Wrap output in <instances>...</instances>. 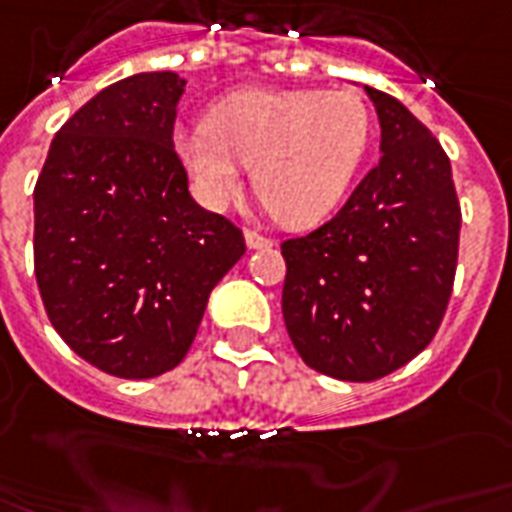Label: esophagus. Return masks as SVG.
I'll return each mask as SVG.
<instances>
[{"instance_id": "34e87169", "label": "esophagus", "mask_w": 512, "mask_h": 512, "mask_svg": "<svg viewBox=\"0 0 512 512\" xmlns=\"http://www.w3.org/2000/svg\"><path fill=\"white\" fill-rule=\"evenodd\" d=\"M244 238H246V246H249V249H271V246H274V238L260 236L257 230H246Z\"/></svg>"}]
</instances>
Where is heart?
I'll return each mask as SVG.
<instances>
[{
  "instance_id": "b5f03b06",
  "label": "heart",
  "mask_w": 512,
  "mask_h": 512,
  "mask_svg": "<svg viewBox=\"0 0 512 512\" xmlns=\"http://www.w3.org/2000/svg\"><path fill=\"white\" fill-rule=\"evenodd\" d=\"M369 140L372 113L358 92L244 89L219 100L206 124L176 132L173 151L208 208H225L252 165L268 211L306 227L342 203Z\"/></svg>"
}]
</instances>
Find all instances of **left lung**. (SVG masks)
Wrapping results in <instances>:
<instances>
[{
  "label": "left lung",
  "instance_id": "8db88e82",
  "mask_svg": "<svg viewBox=\"0 0 512 512\" xmlns=\"http://www.w3.org/2000/svg\"><path fill=\"white\" fill-rule=\"evenodd\" d=\"M380 119V162L342 211L282 244V314L314 372L372 382L434 339L458 260L453 170L439 140L396 97L366 86Z\"/></svg>",
  "mask_w": 512,
  "mask_h": 512
}]
</instances>
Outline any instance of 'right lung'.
Masks as SVG:
<instances>
[{
	"label": "right lung",
	"instance_id": "right-lung-1",
	"mask_svg": "<svg viewBox=\"0 0 512 512\" xmlns=\"http://www.w3.org/2000/svg\"><path fill=\"white\" fill-rule=\"evenodd\" d=\"M176 73L111 83L64 121L34 187V276L48 320L100 372L149 380L184 361L208 295L246 252L200 208L173 151Z\"/></svg>",
	"mask_w": 512,
	"mask_h": 512
}]
</instances>
